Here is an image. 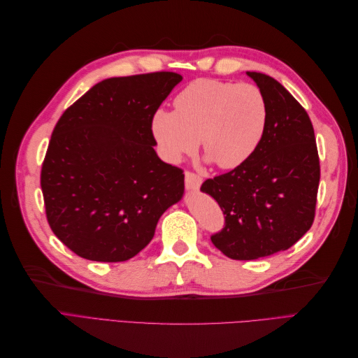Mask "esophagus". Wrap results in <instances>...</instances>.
Segmentation results:
<instances>
[{
    "label": "esophagus",
    "mask_w": 358,
    "mask_h": 358,
    "mask_svg": "<svg viewBox=\"0 0 358 358\" xmlns=\"http://www.w3.org/2000/svg\"><path fill=\"white\" fill-rule=\"evenodd\" d=\"M201 178L197 176L196 173L187 171L185 173V187L188 191H197L201 187Z\"/></svg>",
    "instance_id": "obj_1"
}]
</instances>
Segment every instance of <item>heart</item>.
<instances>
[{
	"mask_svg": "<svg viewBox=\"0 0 358 358\" xmlns=\"http://www.w3.org/2000/svg\"><path fill=\"white\" fill-rule=\"evenodd\" d=\"M267 103L252 83L197 79L175 99V110L157 109L150 131L161 155L170 162L197 150L208 161L231 170L254 155L267 127Z\"/></svg>",
	"mask_w": 358,
	"mask_h": 358,
	"instance_id": "obj_1",
	"label": "heart"
}]
</instances>
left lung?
Wrapping results in <instances>:
<instances>
[{
    "label": "left lung",
    "instance_id": "8db88e82",
    "mask_svg": "<svg viewBox=\"0 0 358 358\" xmlns=\"http://www.w3.org/2000/svg\"><path fill=\"white\" fill-rule=\"evenodd\" d=\"M267 103V127L254 155L201 191L218 201L225 227L212 243L233 259H257L287 251L313 222L320 158L310 119L282 85L246 71Z\"/></svg>",
    "mask_w": 358,
    "mask_h": 358
}]
</instances>
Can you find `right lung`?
Here are the masks:
<instances>
[{"mask_svg":"<svg viewBox=\"0 0 358 358\" xmlns=\"http://www.w3.org/2000/svg\"><path fill=\"white\" fill-rule=\"evenodd\" d=\"M180 80L170 71L104 79L59 117L41 191L52 231L74 254L127 262L183 197L185 175L159 159L150 131V117Z\"/></svg>","mask_w":358,"mask_h":358,"instance_id":"right-lung-1","label":"right lung"}]
</instances>
